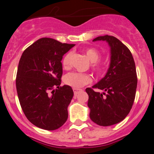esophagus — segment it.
I'll return each instance as SVG.
<instances>
[{
  "instance_id": "esophagus-1",
  "label": "esophagus",
  "mask_w": 154,
  "mask_h": 154,
  "mask_svg": "<svg viewBox=\"0 0 154 154\" xmlns=\"http://www.w3.org/2000/svg\"><path fill=\"white\" fill-rule=\"evenodd\" d=\"M73 90H74V95H77V94H79V93L80 92V91H82L81 89H79V88H73Z\"/></svg>"
}]
</instances>
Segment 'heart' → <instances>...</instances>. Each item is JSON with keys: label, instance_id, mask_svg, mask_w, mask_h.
<instances>
[{"label": "heart", "instance_id": "heart-1", "mask_svg": "<svg viewBox=\"0 0 154 154\" xmlns=\"http://www.w3.org/2000/svg\"><path fill=\"white\" fill-rule=\"evenodd\" d=\"M85 54L91 62V70L97 74H102L104 73L105 69L101 64L98 63L100 59V54L95 48H89L85 50ZM71 53L68 52L65 54L62 60V65L64 68H68L71 65ZM91 77L89 74L84 73L71 72L68 73L64 77V82L68 86L74 88H81L85 85L91 83Z\"/></svg>", "mask_w": 154, "mask_h": 154}]
</instances>
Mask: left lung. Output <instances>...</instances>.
I'll use <instances>...</instances> for the list:
<instances>
[{
  "mask_svg": "<svg viewBox=\"0 0 154 154\" xmlns=\"http://www.w3.org/2000/svg\"><path fill=\"white\" fill-rule=\"evenodd\" d=\"M106 41L111 48V63L106 76L98 83L87 88L90 119L103 127L119 123L129 114L134 103L137 74L129 48L112 35L98 36L93 41ZM94 89L105 91L103 94Z\"/></svg>",
  "mask_w": 154,
  "mask_h": 154,
  "instance_id": "1",
  "label": "left lung"
}]
</instances>
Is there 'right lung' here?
I'll use <instances>...</instances> for the list:
<instances>
[{"instance_id":"add662e5","label":"right lung","mask_w":154,"mask_h":154,"mask_svg":"<svg viewBox=\"0 0 154 154\" xmlns=\"http://www.w3.org/2000/svg\"><path fill=\"white\" fill-rule=\"evenodd\" d=\"M74 45L42 38L21 55L16 74L20 105L29 122L46 130L62 127L74 95L69 86H61L63 56Z\"/></svg>"}]
</instances>
